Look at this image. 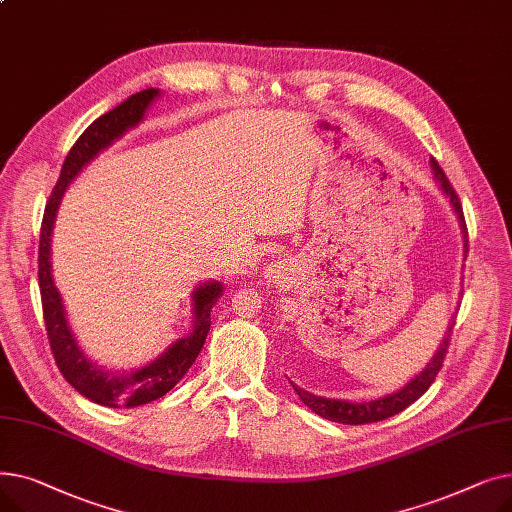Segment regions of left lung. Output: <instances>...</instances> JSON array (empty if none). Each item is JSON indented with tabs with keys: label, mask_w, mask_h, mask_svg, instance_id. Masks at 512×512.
Wrapping results in <instances>:
<instances>
[{
	"label": "left lung",
	"mask_w": 512,
	"mask_h": 512,
	"mask_svg": "<svg viewBox=\"0 0 512 512\" xmlns=\"http://www.w3.org/2000/svg\"><path fill=\"white\" fill-rule=\"evenodd\" d=\"M429 164H432V170H434V176H436V182L440 184L442 193L448 197L456 218H459L461 222V230H463V242H465V249L467 247V226H465V215H463V207H461V201H459V195L454 193L452 184L448 182L444 170L438 166V161L432 157L429 159ZM467 253V251H465ZM452 326L448 328L446 332V338L442 340L440 348L436 351V355L432 357V361H429L425 365V369L421 373H417L415 378L405 386L400 388L398 392H392L388 396H382L378 400H367V402H351V400H340V398H324V396H315L299 386H294L292 382V388L294 392L299 394V398L305 402V405L317 413L319 417L324 419H330V421H336V423H346V425H363V423H375V421H382V419H388L400 411H405L409 405H413V402L417 398H421L427 388L434 384L438 371L442 369V363H444V357L448 353V344H450V332H452Z\"/></svg>",
	"instance_id": "8db88e82"
}]
</instances>
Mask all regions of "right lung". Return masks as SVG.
I'll use <instances>...</instances> for the list:
<instances>
[{
  "label": "right lung",
  "instance_id": "right-lung-1",
  "mask_svg": "<svg viewBox=\"0 0 512 512\" xmlns=\"http://www.w3.org/2000/svg\"><path fill=\"white\" fill-rule=\"evenodd\" d=\"M159 97V89H145L141 93L130 95L126 101L116 105L112 112L99 116L68 151L64 166L58 178V184L53 186V193L45 205L43 224H41V240H39V288H41V303H43V319L49 338V346L53 359L58 363L60 373L66 382L83 394L85 398L97 402L101 407L112 409H132L147 405L157 398L170 392L191 369L195 359L199 357L205 344L209 326H211V309L222 297L224 284L220 282H205L193 292V330L188 336L172 342L164 353L145 367L132 369L130 373H116L101 365L91 363L80 346L74 340V334L68 326L66 309L62 303L60 292L53 284L51 276V232L53 222L66 193L68 184L78 176L93 157H97L103 149L110 147L116 139L130 128L137 126L147 107Z\"/></svg>",
  "mask_w": 512,
  "mask_h": 512
}]
</instances>
